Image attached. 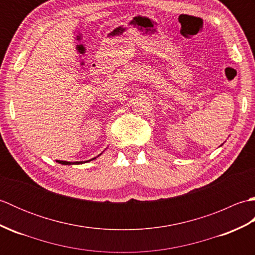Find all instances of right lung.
<instances>
[{"instance_id": "1", "label": "right lung", "mask_w": 255, "mask_h": 255, "mask_svg": "<svg viewBox=\"0 0 255 255\" xmlns=\"http://www.w3.org/2000/svg\"><path fill=\"white\" fill-rule=\"evenodd\" d=\"M102 154V153H101ZM100 154V155H101ZM100 155H97V156H100ZM96 156V158H97ZM96 158H93V159H91V160H89V161H77V162H68V161H60V160H58L57 162L58 163H60V164H64V165H71V164H82V163H86V162H90V161H92V160H94V159H96Z\"/></svg>"}]
</instances>
